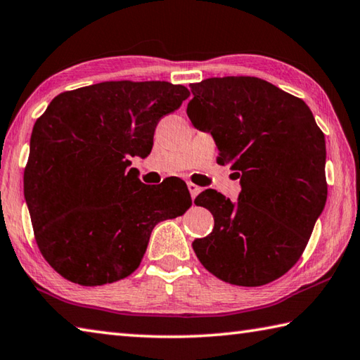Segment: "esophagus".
Wrapping results in <instances>:
<instances>
[{"label":"esophagus","mask_w":360,"mask_h":360,"mask_svg":"<svg viewBox=\"0 0 360 360\" xmlns=\"http://www.w3.org/2000/svg\"><path fill=\"white\" fill-rule=\"evenodd\" d=\"M187 188H188V192H191V197H192V198L197 197V195H198L200 191H201V188H200L197 184H193V182H187Z\"/></svg>","instance_id":"1"}]
</instances>
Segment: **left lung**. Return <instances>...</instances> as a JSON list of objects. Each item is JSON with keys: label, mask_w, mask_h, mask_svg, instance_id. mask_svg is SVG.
Instances as JSON below:
<instances>
[{"label": "left lung", "mask_w": 360, "mask_h": 360, "mask_svg": "<svg viewBox=\"0 0 360 360\" xmlns=\"http://www.w3.org/2000/svg\"><path fill=\"white\" fill-rule=\"evenodd\" d=\"M187 115L211 132L217 163L236 169V202L207 188L195 202L214 230L193 240L206 269L226 283H271L297 263L328 198L326 141L309 105L257 77H214L191 84Z\"/></svg>", "instance_id": "8db88e82"}]
</instances>
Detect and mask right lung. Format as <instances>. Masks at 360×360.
Returning <instances> with one entry per match:
<instances>
[{"label": "right lung", "mask_w": 360, "mask_h": 360, "mask_svg": "<svg viewBox=\"0 0 360 360\" xmlns=\"http://www.w3.org/2000/svg\"><path fill=\"white\" fill-rule=\"evenodd\" d=\"M188 96L168 82H102L64 91L37 117L25 197L39 250L61 277L83 286L126 278L153 228L192 206L184 181L145 186L129 168Z\"/></svg>", "instance_id": "add662e5"}]
</instances>
